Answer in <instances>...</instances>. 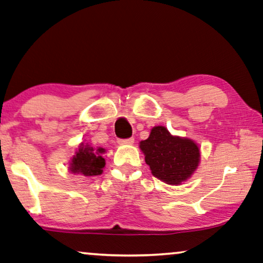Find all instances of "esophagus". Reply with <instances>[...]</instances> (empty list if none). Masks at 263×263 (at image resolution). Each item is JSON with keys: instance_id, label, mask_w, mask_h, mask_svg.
I'll use <instances>...</instances> for the list:
<instances>
[{"instance_id": "1", "label": "esophagus", "mask_w": 263, "mask_h": 263, "mask_svg": "<svg viewBox=\"0 0 263 263\" xmlns=\"http://www.w3.org/2000/svg\"><path fill=\"white\" fill-rule=\"evenodd\" d=\"M118 143L120 145H132L135 143V138H128V139H119Z\"/></svg>"}]
</instances>
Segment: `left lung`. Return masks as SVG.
Segmentation results:
<instances>
[{"label": "left lung", "mask_w": 263, "mask_h": 263, "mask_svg": "<svg viewBox=\"0 0 263 263\" xmlns=\"http://www.w3.org/2000/svg\"><path fill=\"white\" fill-rule=\"evenodd\" d=\"M139 148L151 174L170 185L186 182L201 162V148L197 143L171 135L164 126L152 127L148 138L139 143Z\"/></svg>", "instance_id": "left-lung-1"}]
</instances>
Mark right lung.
Masks as SVG:
<instances>
[{"instance_id":"1","label":"right lung","mask_w":263,"mask_h":263,"mask_svg":"<svg viewBox=\"0 0 263 263\" xmlns=\"http://www.w3.org/2000/svg\"><path fill=\"white\" fill-rule=\"evenodd\" d=\"M106 154L104 147H93L87 143H80L79 148L70 158L68 170L74 175H82L85 177H96L103 174L105 167V158Z\"/></svg>"}]
</instances>
